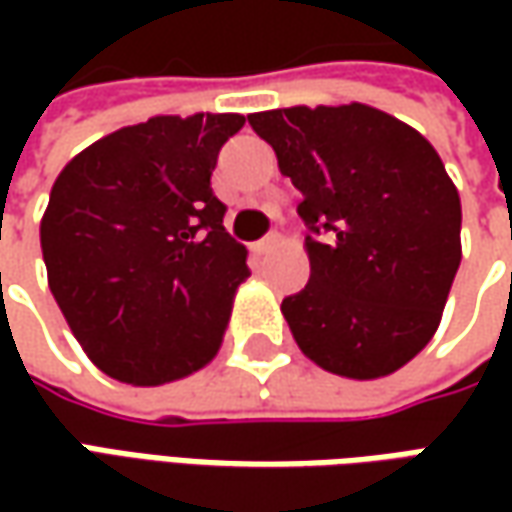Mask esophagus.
<instances>
[{"mask_svg":"<svg viewBox=\"0 0 512 512\" xmlns=\"http://www.w3.org/2000/svg\"><path fill=\"white\" fill-rule=\"evenodd\" d=\"M276 242H279V236H276V233H267L265 239H259V242H256V253L262 256V253H267V250H273Z\"/></svg>","mask_w":512,"mask_h":512,"instance_id":"34e87169","label":"esophagus"}]
</instances>
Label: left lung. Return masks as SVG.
Instances as JSON below:
<instances>
[{
  "instance_id": "left-lung-1",
  "label": "left lung",
  "mask_w": 512,
  "mask_h": 512,
  "mask_svg": "<svg viewBox=\"0 0 512 512\" xmlns=\"http://www.w3.org/2000/svg\"><path fill=\"white\" fill-rule=\"evenodd\" d=\"M305 202L310 279L282 302L307 359L379 379L433 339L462 262V202L419 130L367 105L250 113Z\"/></svg>"
}]
</instances>
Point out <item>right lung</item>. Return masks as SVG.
<instances>
[{"mask_svg": "<svg viewBox=\"0 0 512 512\" xmlns=\"http://www.w3.org/2000/svg\"><path fill=\"white\" fill-rule=\"evenodd\" d=\"M242 125L239 113L153 116L93 142L50 190V293L110 379L156 387L216 356L250 270L210 173Z\"/></svg>", "mask_w": 512, "mask_h": 512, "instance_id": "add662e5", "label": "right lung"}]
</instances>
